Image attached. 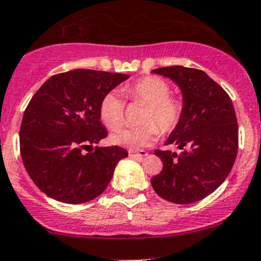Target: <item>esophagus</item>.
Masks as SVG:
<instances>
[{
	"label": "esophagus",
	"instance_id": "esophagus-1",
	"mask_svg": "<svg viewBox=\"0 0 261 261\" xmlns=\"http://www.w3.org/2000/svg\"><path fill=\"white\" fill-rule=\"evenodd\" d=\"M146 155L147 152L144 150H128V156L130 158H144Z\"/></svg>",
	"mask_w": 261,
	"mask_h": 261
}]
</instances>
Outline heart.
I'll list each match as a JSON object with an SVG mask.
<instances>
[{"label": "heart", "instance_id": "heart-1", "mask_svg": "<svg viewBox=\"0 0 261 261\" xmlns=\"http://www.w3.org/2000/svg\"><path fill=\"white\" fill-rule=\"evenodd\" d=\"M126 96L146 105L141 116V125L122 127L111 135L112 144L130 150H140L154 143L160 131L170 133L179 125L184 105L178 97L170 96V86L155 75H147L123 88ZM99 118L111 130L125 121V103L116 92L102 97L98 109Z\"/></svg>", "mask_w": 261, "mask_h": 261}]
</instances>
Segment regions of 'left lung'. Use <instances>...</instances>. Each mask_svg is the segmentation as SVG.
I'll list each match as a JSON object with an SVG mask.
<instances>
[{"mask_svg":"<svg viewBox=\"0 0 261 261\" xmlns=\"http://www.w3.org/2000/svg\"><path fill=\"white\" fill-rule=\"evenodd\" d=\"M181 91L184 111L165 145L175 144L180 154L155 150L163 170L151 178L158 196L177 204L201 201L215 192L232 169L239 147L235 109L225 89L203 70L181 65L158 68Z\"/></svg>","mask_w":261,"mask_h":261,"instance_id":"obj_1","label":"left lung"}]
</instances>
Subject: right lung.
I'll return each mask as SVG.
<instances>
[{"mask_svg":"<svg viewBox=\"0 0 261 261\" xmlns=\"http://www.w3.org/2000/svg\"><path fill=\"white\" fill-rule=\"evenodd\" d=\"M128 77L69 70L50 77L34 94L21 122L20 152L28 174L46 196L80 204L107 188L116 164L127 151L92 146L107 136L99 121V102Z\"/></svg>","mask_w":261,"mask_h":261,"instance_id":"obj_1","label":"right lung"}]
</instances>
